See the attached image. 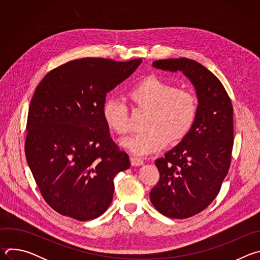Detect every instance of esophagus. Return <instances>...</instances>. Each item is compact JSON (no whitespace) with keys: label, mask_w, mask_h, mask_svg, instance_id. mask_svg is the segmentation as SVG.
Returning a JSON list of instances; mask_svg holds the SVG:
<instances>
[{"label":"esophagus","mask_w":260,"mask_h":260,"mask_svg":"<svg viewBox=\"0 0 260 260\" xmlns=\"http://www.w3.org/2000/svg\"><path fill=\"white\" fill-rule=\"evenodd\" d=\"M131 162H132V166H142L144 164V160L140 157H137V156H132L131 157Z\"/></svg>","instance_id":"1"}]
</instances>
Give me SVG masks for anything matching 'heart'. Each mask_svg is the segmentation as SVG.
Returning a JSON list of instances; mask_svg holds the SVG:
<instances>
[{"label": "heart", "instance_id": "heart-1", "mask_svg": "<svg viewBox=\"0 0 260 260\" xmlns=\"http://www.w3.org/2000/svg\"><path fill=\"white\" fill-rule=\"evenodd\" d=\"M132 104L148 110L145 131L121 140V145L136 155L157 151L166 145L182 141L191 131L198 113L194 93L156 76H149L136 83L127 91ZM103 118L110 129L118 135L128 132L127 105L117 99H107L102 108Z\"/></svg>", "mask_w": 260, "mask_h": 260}]
</instances>
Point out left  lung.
I'll list each match as a JSON object with an SVG mask.
<instances>
[{
  "instance_id": "8db88e82",
  "label": "left lung",
  "mask_w": 260,
  "mask_h": 260,
  "mask_svg": "<svg viewBox=\"0 0 260 260\" xmlns=\"http://www.w3.org/2000/svg\"><path fill=\"white\" fill-rule=\"evenodd\" d=\"M153 67L183 72L194 85L199 100L189 134L155 160L160 177L150 191L151 203L159 213L185 219L214 201L229 173L234 146L233 105L220 80L196 60L159 59Z\"/></svg>"
}]
</instances>
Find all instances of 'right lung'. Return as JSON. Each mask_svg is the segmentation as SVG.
I'll return each mask as SVG.
<instances>
[{
  "instance_id": "1",
  "label": "right lung",
  "mask_w": 260,
  "mask_h": 260,
  "mask_svg": "<svg viewBox=\"0 0 260 260\" xmlns=\"http://www.w3.org/2000/svg\"><path fill=\"white\" fill-rule=\"evenodd\" d=\"M141 58L85 57L47 73L28 108L24 151L45 202L79 221L100 217L113 199V179L131 167L111 139L102 108Z\"/></svg>"
}]
</instances>
